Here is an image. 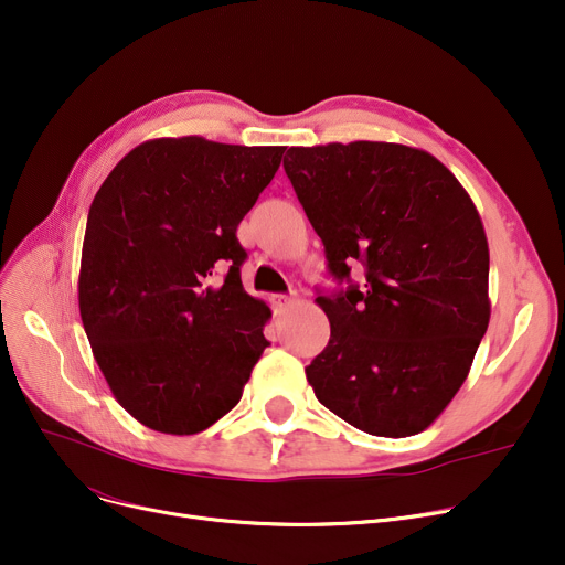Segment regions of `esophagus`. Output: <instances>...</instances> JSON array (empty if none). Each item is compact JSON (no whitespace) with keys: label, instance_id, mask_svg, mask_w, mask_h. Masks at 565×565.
Wrapping results in <instances>:
<instances>
[{"label":"esophagus","instance_id":"obj_1","mask_svg":"<svg viewBox=\"0 0 565 565\" xmlns=\"http://www.w3.org/2000/svg\"><path fill=\"white\" fill-rule=\"evenodd\" d=\"M273 305H275V313H277V316H284V313L295 305V300L288 298V295H275Z\"/></svg>","mask_w":565,"mask_h":565}]
</instances>
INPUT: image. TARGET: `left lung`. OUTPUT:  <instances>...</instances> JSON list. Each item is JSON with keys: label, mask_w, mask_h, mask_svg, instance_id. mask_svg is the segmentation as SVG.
Listing matches in <instances>:
<instances>
[{"label": "left lung", "mask_w": 565, "mask_h": 565, "mask_svg": "<svg viewBox=\"0 0 565 565\" xmlns=\"http://www.w3.org/2000/svg\"><path fill=\"white\" fill-rule=\"evenodd\" d=\"M286 175L334 279L318 295L330 343L307 366L316 398L369 435L409 437L444 412L488 330L490 252L458 178L403 143L290 146Z\"/></svg>", "instance_id": "1"}]
</instances>
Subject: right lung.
Segmentation results:
<instances>
[{"instance_id": "right-lung-1", "label": "right lung", "mask_w": 565, "mask_h": 565, "mask_svg": "<svg viewBox=\"0 0 565 565\" xmlns=\"http://www.w3.org/2000/svg\"><path fill=\"white\" fill-rule=\"evenodd\" d=\"M286 146L143 141L88 207L79 316L114 398L146 428L194 435L243 396L270 307L241 281L237 224Z\"/></svg>"}]
</instances>
